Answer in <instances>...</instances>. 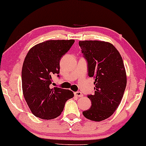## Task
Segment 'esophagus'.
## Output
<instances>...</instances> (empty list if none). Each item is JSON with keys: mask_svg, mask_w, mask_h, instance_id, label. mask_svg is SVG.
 Masks as SVG:
<instances>
[{"mask_svg": "<svg viewBox=\"0 0 146 146\" xmlns=\"http://www.w3.org/2000/svg\"><path fill=\"white\" fill-rule=\"evenodd\" d=\"M74 96H77V97H82V96H83V94H82L81 92H75Z\"/></svg>", "mask_w": 146, "mask_h": 146, "instance_id": "34e87169", "label": "esophagus"}]
</instances>
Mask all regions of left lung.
Segmentation results:
<instances>
[{
	"mask_svg": "<svg viewBox=\"0 0 146 146\" xmlns=\"http://www.w3.org/2000/svg\"><path fill=\"white\" fill-rule=\"evenodd\" d=\"M82 53L87 60L88 76L94 79V94L88 95L91 108L83 112L91 121H101L112 115L123 96L126 83L122 57L110 42L80 40Z\"/></svg>",
	"mask_w": 146,
	"mask_h": 146,
	"instance_id": "obj_1",
	"label": "left lung"
}]
</instances>
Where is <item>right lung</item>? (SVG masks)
Wrapping results in <instances>:
<instances>
[{"label":"right lung","instance_id":"obj_1","mask_svg":"<svg viewBox=\"0 0 146 146\" xmlns=\"http://www.w3.org/2000/svg\"><path fill=\"white\" fill-rule=\"evenodd\" d=\"M74 40H49L29 50L22 68L23 96L31 112L42 119H53L63 112L73 92L50 88L53 74L60 72V60ZM59 76V75H58Z\"/></svg>","mask_w":146,"mask_h":146}]
</instances>
